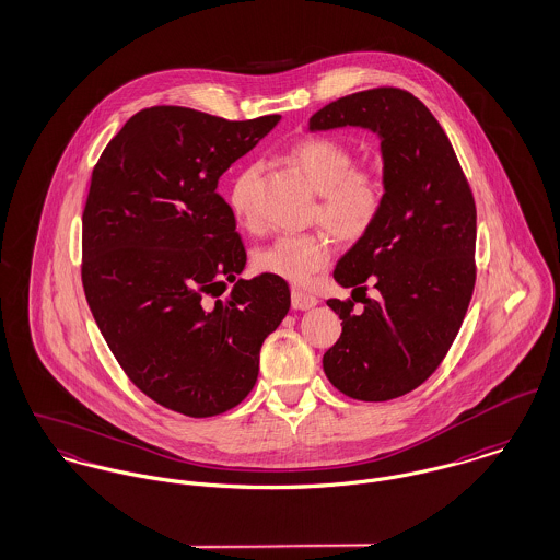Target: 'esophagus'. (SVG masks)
<instances>
[{"label":"esophagus","instance_id":"1","mask_svg":"<svg viewBox=\"0 0 560 560\" xmlns=\"http://www.w3.org/2000/svg\"><path fill=\"white\" fill-rule=\"evenodd\" d=\"M291 304H293L295 310H310V307H314V305L318 304V300H316L314 295L305 293V291L293 289V293H291Z\"/></svg>","mask_w":560,"mask_h":560}]
</instances>
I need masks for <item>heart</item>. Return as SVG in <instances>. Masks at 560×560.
Listing matches in <instances>:
<instances>
[{"mask_svg": "<svg viewBox=\"0 0 560 560\" xmlns=\"http://www.w3.org/2000/svg\"><path fill=\"white\" fill-rule=\"evenodd\" d=\"M287 158L320 195L314 218L338 240L355 242L374 226L385 203V188L374 171L357 168L355 153L347 143L312 137L293 145ZM258 175V164H246L233 175L226 190L229 207L246 222L255 213ZM331 250V240L320 231L280 235L256 250L255 265L262 273L305 284L329 262Z\"/></svg>", "mask_w": 560, "mask_h": 560, "instance_id": "b5f03b06", "label": "heart"}]
</instances>
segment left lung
<instances>
[{
  "mask_svg": "<svg viewBox=\"0 0 560 560\" xmlns=\"http://www.w3.org/2000/svg\"><path fill=\"white\" fill-rule=\"evenodd\" d=\"M357 126L381 141L385 203L374 226L336 265L355 302L327 300L342 334L323 355L329 383L363 402L419 387L447 355L475 289L477 209L456 152L428 106L398 88L329 102L307 130ZM365 281L380 291L364 298Z\"/></svg>",
  "mask_w": 560,
  "mask_h": 560,
  "instance_id": "obj_1",
  "label": "left lung"
}]
</instances>
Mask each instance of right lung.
<instances>
[{"label":"right lung","instance_id":"obj_1","mask_svg":"<svg viewBox=\"0 0 560 560\" xmlns=\"http://www.w3.org/2000/svg\"><path fill=\"white\" fill-rule=\"evenodd\" d=\"M280 115L229 121L152 106L110 139L83 211V289L110 353L153 402L188 417L237 407L291 307L271 273L237 280L246 248L218 179ZM229 281L232 293L220 301Z\"/></svg>","mask_w":560,"mask_h":560}]
</instances>
